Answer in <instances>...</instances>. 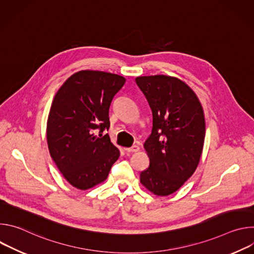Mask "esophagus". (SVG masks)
Returning <instances> with one entry per match:
<instances>
[{"mask_svg": "<svg viewBox=\"0 0 254 254\" xmlns=\"http://www.w3.org/2000/svg\"><path fill=\"white\" fill-rule=\"evenodd\" d=\"M125 151L127 153H135V152L139 151V148H138V146H136V144H134V146H132L131 148H126Z\"/></svg>", "mask_w": 254, "mask_h": 254, "instance_id": "1", "label": "esophagus"}]
</instances>
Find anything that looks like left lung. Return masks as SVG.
<instances>
[{
    "label": "left lung",
    "mask_w": 254,
    "mask_h": 254,
    "mask_svg": "<svg viewBox=\"0 0 254 254\" xmlns=\"http://www.w3.org/2000/svg\"><path fill=\"white\" fill-rule=\"evenodd\" d=\"M135 82L153 114L152 133L143 144L150 167L140 173V183L158 196H168L199 164L205 139L203 108L194 91L178 78L140 76Z\"/></svg>",
    "instance_id": "8db88e82"
}]
</instances>
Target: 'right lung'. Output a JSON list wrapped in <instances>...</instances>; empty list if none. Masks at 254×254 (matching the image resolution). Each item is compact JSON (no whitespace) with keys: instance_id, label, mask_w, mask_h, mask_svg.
I'll list each match as a JSON object with an SVG mask.
<instances>
[{"instance_id":"1","label":"right lung","mask_w":254,"mask_h":254,"mask_svg":"<svg viewBox=\"0 0 254 254\" xmlns=\"http://www.w3.org/2000/svg\"><path fill=\"white\" fill-rule=\"evenodd\" d=\"M125 82L117 74L84 70L70 76L54 96L47 122L48 149L64 178L77 189L103 182L120 157L103 131L110 128V106Z\"/></svg>"}]
</instances>
